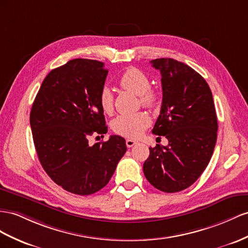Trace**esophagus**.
Masks as SVG:
<instances>
[{"mask_svg":"<svg viewBox=\"0 0 248 248\" xmlns=\"http://www.w3.org/2000/svg\"><path fill=\"white\" fill-rule=\"evenodd\" d=\"M136 143H137V141L133 140V139H126V140H125V144H126V147H128V148L134 147Z\"/></svg>","mask_w":248,"mask_h":248,"instance_id":"1","label":"esophagus"}]
</instances>
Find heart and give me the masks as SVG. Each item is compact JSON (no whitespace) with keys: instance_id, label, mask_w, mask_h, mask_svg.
Listing matches in <instances>:
<instances>
[{"instance_id":"b5f03b06","label":"heart","mask_w":248,"mask_h":248,"mask_svg":"<svg viewBox=\"0 0 248 248\" xmlns=\"http://www.w3.org/2000/svg\"><path fill=\"white\" fill-rule=\"evenodd\" d=\"M119 86L124 90L138 95L142 106L155 108L159 105V94L150 89L148 75L140 69L130 67L119 78ZM99 103L105 113L113 110V96L109 89H103L99 95ZM151 124V118L147 113L138 112L130 115H119L112 122V129L118 135L128 138H138Z\"/></svg>"}]
</instances>
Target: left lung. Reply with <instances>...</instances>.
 I'll return each mask as SVG.
<instances>
[{"label": "left lung", "instance_id": "left-lung-1", "mask_svg": "<svg viewBox=\"0 0 248 248\" xmlns=\"http://www.w3.org/2000/svg\"><path fill=\"white\" fill-rule=\"evenodd\" d=\"M161 73L162 105L153 134L166 136L167 147L150 148L145 178L164 193L190 186L205 170L217 141L218 122L212 91L193 68L173 59H156Z\"/></svg>", "mask_w": 248, "mask_h": 248}]
</instances>
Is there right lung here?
Segmentation results:
<instances>
[{
	"instance_id": "right-lung-1",
	"label": "right lung",
	"mask_w": 248,
	"mask_h": 248,
	"mask_svg": "<svg viewBox=\"0 0 248 248\" xmlns=\"http://www.w3.org/2000/svg\"><path fill=\"white\" fill-rule=\"evenodd\" d=\"M107 75L101 62L69 61L46 76L31 108L30 125L42 167L72 194L91 195L106 186L126 151L124 138L118 135L89 144V136L108 132L99 103Z\"/></svg>"
}]
</instances>
